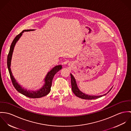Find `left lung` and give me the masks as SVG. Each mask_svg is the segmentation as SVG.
<instances>
[{
    "mask_svg": "<svg viewBox=\"0 0 131 131\" xmlns=\"http://www.w3.org/2000/svg\"><path fill=\"white\" fill-rule=\"evenodd\" d=\"M71 85H72V89L73 92V93L75 94V95L80 98L83 99H88V100H92L94 99H97L98 98H100L103 96L105 95L106 94L108 93L112 89V88L110 89V90L106 94H105L102 95H99V96H93V95H89L87 94L84 93L82 92H81L79 89L78 87V86L77 85V83L75 81L74 77L71 74Z\"/></svg>",
    "mask_w": 131,
    "mask_h": 131,
    "instance_id": "1",
    "label": "left lung"
}]
</instances>
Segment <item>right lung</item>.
<instances>
[{
	"instance_id": "right-lung-1",
	"label": "right lung",
	"mask_w": 131,
	"mask_h": 131,
	"mask_svg": "<svg viewBox=\"0 0 131 131\" xmlns=\"http://www.w3.org/2000/svg\"><path fill=\"white\" fill-rule=\"evenodd\" d=\"M31 31H34V30H23L21 33H20L19 35H18L14 39L10 47V49L9 53L7 56V65L8 70V72L9 73V75L10 77L11 80L12 81L13 84L15 88V89L19 92L20 93L23 94L24 95L32 98H41L43 96H46L49 93L51 90V87L52 85V81L54 75L56 74V73L58 72L59 70H60L62 68V66L61 65H58L54 67L50 72H49L45 78L44 79L45 83L43 87L40 89L39 90L37 91H30L27 90V89H25L22 88L19 84L17 83L16 80H15V78L14 77L13 75L12 74L11 69H10V64H11V60L12 55L14 51V49L15 46L17 43V42L19 40V38L21 37L23 33L24 32H28Z\"/></svg>"
}]
</instances>
